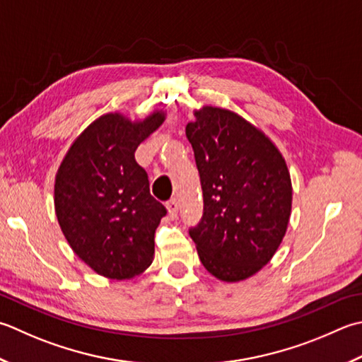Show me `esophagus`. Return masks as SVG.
<instances>
[{"instance_id":"1","label":"esophagus","mask_w":362,"mask_h":362,"mask_svg":"<svg viewBox=\"0 0 362 362\" xmlns=\"http://www.w3.org/2000/svg\"><path fill=\"white\" fill-rule=\"evenodd\" d=\"M166 209H168V215L171 219H175L177 218V214H179V202H177L175 199L169 201L166 204Z\"/></svg>"}]
</instances>
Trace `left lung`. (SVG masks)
<instances>
[{
    "label": "left lung",
    "instance_id": "obj_1",
    "mask_svg": "<svg viewBox=\"0 0 362 362\" xmlns=\"http://www.w3.org/2000/svg\"><path fill=\"white\" fill-rule=\"evenodd\" d=\"M187 124L204 194V216L189 230L202 265L224 282L260 272L286 237L292 179L286 158L257 125L235 111L204 105Z\"/></svg>",
    "mask_w": 362,
    "mask_h": 362
}]
</instances>
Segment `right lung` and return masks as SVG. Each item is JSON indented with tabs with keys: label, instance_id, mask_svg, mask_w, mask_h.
<instances>
[{
	"label": "right lung",
	"instance_id": "right-lung-1",
	"mask_svg": "<svg viewBox=\"0 0 362 362\" xmlns=\"http://www.w3.org/2000/svg\"><path fill=\"white\" fill-rule=\"evenodd\" d=\"M165 119V110L141 119L106 112L78 134L56 173L54 211L64 237L105 278L132 279L153 260L166 209L151 196L134 151Z\"/></svg>",
	"mask_w": 362,
	"mask_h": 362
}]
</instances>
